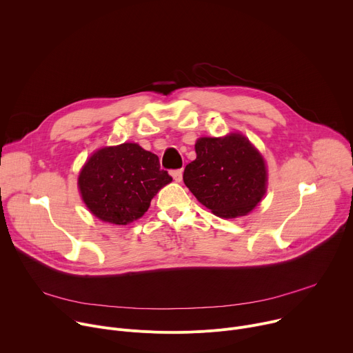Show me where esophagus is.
Returning <instances> with one entry per match:
<instances>
[{
  "mask_svg": "<svg viewBox=\"0 0 353 353\" xmlns=\"http://www.w3.org/2000/svg\"><path fill=\"white\" fill-rule=\"evenodd\" d=\"M172 177H173L177 183H180V181H181V179H183V170H181V169L173 170V172H172Z\"/></svg>",
  "mask_w": 353,
  "mask_h": 353,
  "instance_id": "esophagus-1",
  "label": "esophagus"
}]
</instances>
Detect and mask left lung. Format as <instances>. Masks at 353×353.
I'll return each mask as SVG.
<instances>
[{
    "mask_svg": "<svg viewBox=\"0 0 353 353\" xmlns=\"http://www.w3.org/2000/svg\"><path fill=\"white\" fill-rule=\"evenodd\" d=\"M196 158L183 180L201 204L221 218L244 216L267 191V168L259 150L241 134L199 138Z\"/></svg>",
    "mask_w": 353,
    "mask_h": 353,
    "instance_id": "left-lung-1",
    "label": "left lung"
}]
</instances>
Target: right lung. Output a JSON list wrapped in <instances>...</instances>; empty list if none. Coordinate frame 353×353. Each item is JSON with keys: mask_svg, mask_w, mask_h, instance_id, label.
I'll return each instance as SVG.
<instances>
[{"mask_svg": "<svg viewBox=\"0 0 353 353\" xmlns=\"http://www.w3.org/2000/svg\"><path fill=\"white\" fill-rule=\"evenodd\" d=\"M170 181L155 154L125 142L96 150L79 173L78 187L96 218L127 225L139 219L150 199Z\"/></svg>", "mask_w": 353, "mask_h": 353, "instance_id": "right-lung-1", "label": "right lung"}]
</instances>
